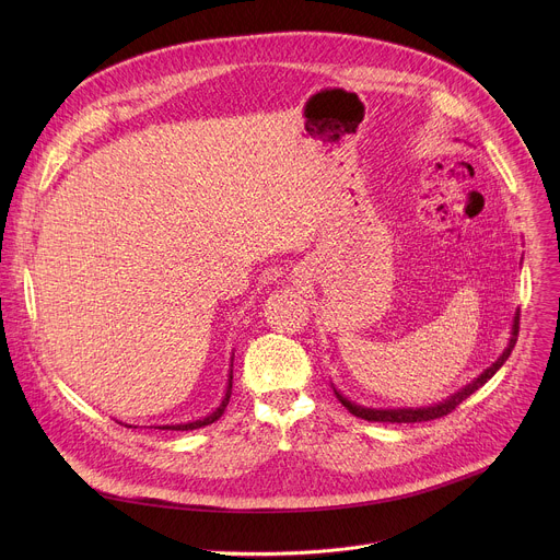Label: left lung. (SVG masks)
I'll return each mask as SVG.
<instances>
[{
  "mask_svg": "<svg viewBox=\"0 0 560 560\" xmlns=\"http://www.w3.org/2000/svg\"><path fill=\"white\" fill-rule=\"evenodd\" d=\"M516 337H518V312L514 316L512 322V330H510V339H508V346L505 350L501 352V357L488 368L483 370L481 374H478L474 381H469L465 387H460L458 392H454L452 396L443 398L441 404H434V406H428V408H365V406H357L354 401H350V398H346L335 385V394L339 401L359 419H365V421H378V423H423V421H432V419H441L445 415H450L452 410H456V406H460L465 398L469 394H474L478 387H483L501 368L503 363L510 359L512 350H514V343H516Z\"/></svg>",
  "mask_w": 560,
  "mask_h": 560,
  "instance_id": "8db88e82",
  "label": "left lung"
}]
</instances>
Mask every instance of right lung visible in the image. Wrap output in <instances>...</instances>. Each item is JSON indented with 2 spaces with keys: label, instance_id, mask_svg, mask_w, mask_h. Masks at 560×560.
I'll return each mask as SVG.
<instances>
[{
  "label": "right lung",
  "instance_id": "1",
  "mask_svg": "<svg viewBox=\"0 0 560 560\" xmlns=\"http://www.w3.org/2000/svg\"><path fill=\"white\" fill-rule=\"evenodd\" d=\"M234 359V357H232ZM232 359H230V374H228V385H225V394L221 398L219 408H214L210 415H206L203 419H197V421H188V423H175V425H156V430H175V432H188V430H199L203 425H210L214 421H219V417L225 412L228 408V401H230V394H232ZM132 428V425H128Z\"/></svg>",
  "mask_w": 560,
  "mask_h": 560
}]
</instances>
